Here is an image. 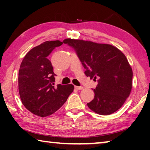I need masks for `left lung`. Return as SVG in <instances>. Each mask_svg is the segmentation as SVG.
<instances>
[{
	"mask_svg": "<svg viewBox=\"0 0 150 150\" xmlns=\"http://www.w3.org/2000/svg\"><path fill=\"white\" fill-rule=\"evenodd\" d=\"M63 44L59 40L42 43L28 52L20 64L18 91L23 105L32 113L45 117L55 112L74 88L55 80L48 55Z\"/></svg>",
	"mask_w": 150,
	"mask_h": 150,
	"instance_id": "8db88e82",
	"label": "left lung"
}]
</instances>
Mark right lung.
<instances>
[{"label": "right lung", "mask_w": 150, "mask_h": 150, "mask_svg": "<svg viewBox=\"0 0 150 150\" xmlns=\"http://www.w3.org/2000/svg\"><path fill=\"white\" fill-rule=\"evenodd\" d=\"M63 42L75 48L86 76L98 77L88 108L100 115H109L121 108L130 94L133 76L123 53L110 44L83 40L74 44L68 39Z\"/></svg>", "instance_id": "right-lung-1"}]
</instances>
